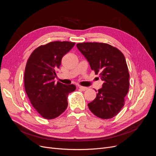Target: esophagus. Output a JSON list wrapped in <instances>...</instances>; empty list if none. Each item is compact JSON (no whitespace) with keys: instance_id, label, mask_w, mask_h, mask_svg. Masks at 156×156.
<instances>
[{"instance_id":"1","label":"esophagus","mask_w":156,"mask_h":156,"mask_svg":"<svg viewBox=\"0 0 156 156\" xmlns=\"http://www.w3.org/2000/svg\"><path fill=\"white\" fill-rule=\"evenodd\" d=\"M78 87H79V88L81 90H82V91H85V90H87L88 89V88L87 87H83V86H78Z\"/></svg>"}]
</instances>
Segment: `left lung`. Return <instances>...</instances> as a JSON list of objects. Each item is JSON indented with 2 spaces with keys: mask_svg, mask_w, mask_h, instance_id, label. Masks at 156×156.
<instances>
[{
  "mask_svg": "<svg viewBox=\"0 0 156 156\" xmlns=\"http://www.w3.org/2000/svg\"><path fill=\"white\" fill-rule=\"evenodd\" d=\"M76 46L92 70L104 81L95 99L88 104V108L97 117L111 119L123 107L128 92L129 75L125 57L118 48L108 44L85 42Z\"/></svg>",
  "mask_w": 156,
  "mask_h": 156,
  "instance_id": "1",
  "label": "left lung"
}]
</instances>
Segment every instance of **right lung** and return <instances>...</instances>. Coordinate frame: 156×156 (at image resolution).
Instances as JSON below:
<instances>
[{
  "label": "right lung",
  "mask_w": 156,
  "mask_h": 156,
  "mask_svg": "<svg viewBox=\"0 0 156 156\" xmlns=\"http://www.w3.org/2000/svg\"><path fill=\"white\" fill-rule=\"evenodd\" d=\"M75 45L66 41L51 42L35 49L27 61L24 76L25 91L33 107L45 119H54L64 112L68 94L76 90L75 85L54 81L62 57Z\"/></svg>",
  "instance_id": "obj_1"
}]
</instances>
